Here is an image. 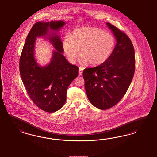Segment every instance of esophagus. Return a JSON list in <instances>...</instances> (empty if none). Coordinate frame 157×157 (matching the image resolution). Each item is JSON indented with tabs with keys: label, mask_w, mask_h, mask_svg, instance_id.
<instances>
[{
	"label": "esophagus",
	"mask_w": 157,
	"mask_h": 157,
	"mask_svg": "<svg viewBox=\"0 0 157 157\" xmlns=\"http://www.w3.org/2000/svg\"><path fill=\"white\" fill-rule=\"evenodd\" d=\"M84 68L82 67H79V75H82V72H83V70Z\"/></svg>",
	"instance_id": "esophagus-1"
}]
</instances>
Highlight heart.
Masks as SVG:
<instances>
[{"label": "heart", "mask_w": 157, "mask_h": 157, "mask_svg": "<svg viewBox=\"0 0 157 157\" xmlns=\"http://www.w3.org/2000/svg\"><path fill=\"white\" fill-rule=\"evenodd\" d=\"M64 51L71 62L79 54L81 61L90 65L103 64L109 58L115 46V39L110 33L95 27H82L74 30L71 36L63 40Z\"/></svg>", "instance_id": "obj_1"}]
</instances>
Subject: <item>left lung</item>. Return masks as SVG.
Listing matches in <instances>:
<instances>
[{"instance_id": "left-lung-1", "label": "left lung", "mask_w": 157, "mask_h": 157, "mask_svg": "<svg viewBox=\"0 0 157 157\" xmlns=\"http://www.w3.org/2000/svg\"><path fill=\"white\" fill-rule=\"evenodd\" d=\"M117 39L109 58L83 72L88 99L93 106L107 110L116 105L127 92L136 67L135 52L130 39L123 31L106 23Z\"/></svg>"}]
</instances>
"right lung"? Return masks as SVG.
<instances>
[{"label": "right lung", "mask_w": 157, "mask_h": 157, "mask_svg": "<svg viewBox=\"0 0 157 157\" xmlns=\"http://www.w3.org/2000/svg\"><path fill=\"white\" fill-rule=\"evenodd\" d=\"M65 23L62 21L35 23L25 40L19 61L21 80L30 99L40 109L54 113L63 106L68 87L79 74V68L69 63L62 53V42L54 34L50 40L54 51L50 63L40 67L34 56V44L38 36L46 35L50 29L58 31Z\"/></svg>", "instance_id": "obj_1"}]
</instances>
